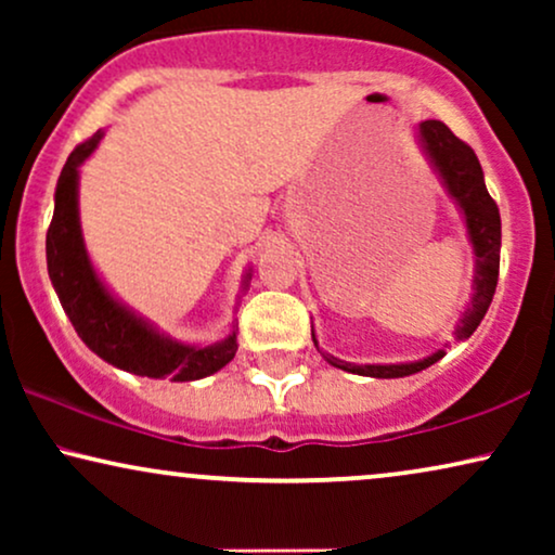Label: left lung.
Segmentation results:
<instances>
[{
	"mask_svg": "<svg viewBox=\"0 0 555 555\" xmlns=\"http://www.w3.org/2000/svg\"><path fill=\"white\" fill-rule=\"evenodd\" d=\"M416 141L424 158H427L431 171L437 173L439 184L444 186L447 196H450L454 207H457L462 222L467 230V242L473 245L475 253V270H473V295H469L467 308L462 310L457 325H454L452 336L454 340H467L477 331V325L488 313L492 295H495L498 285V270H500V211L498 204L492 202L485 186L482 166L477 162L475 151L462 143L442 120H422L414 128ZM310 336L313 344L331 366L348 374L371 376V378H401L420 374V371L429 369L444 356V348H437L429 356L416 361H401V363H351L340 361L336 356L325 353L318 346L315 328L310 325Z\"/></svg>",
	"mask_w": 555,
	"mask_h": 555,
	"instance_id": "8db88e82",
	"label": "left lung"
}]
</instances>
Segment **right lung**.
<instances>
[{"label":"right lung","mask_w":555,"mask_h":555,"mask_svg":"<svg viewBox=\"0 0 555 555\" xmlns=\"http://www.w3.org/2000/svg\"><path fill=\"white\" fill-rule=\"evenodd\" d=\"M103 135L105 128H98L93 139L80 143L67 156L55 186V215L44 249H48V272L60 306L70 318L82 344L120 371L149 378H169V382H196L217 374L237 353V333L230 331V336L215 344H186L173 338L139 310L126 306L90 260L80 224V166L93 156ZM249 280H253V268L242 275L237 306Z\"/></svg>","instance_id":"1"}]
</instances>
